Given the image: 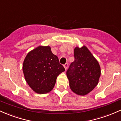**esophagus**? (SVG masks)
Wrapping results in <instances>:
<instances>
[{
  "label": "esophagus",
  "instance_id": "obj_1",
  "mask_svg": "<svg viewBox=\"0 0 121 121\" xmlns=\"http://www.w3.org/2000/svg\"><path fill=\"white\" fill-rule=\"evenodd\" d=\"M68 65L67 63H66L64 65V67L65 69V70H67V68H68Z\"/></svg>",
  "mask_w": 121,
  "mask_h": 121
}]
</instances>
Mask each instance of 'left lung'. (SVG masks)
Instances as JSON below:
<instances>
[{
	"label": "left lung",
	"instance_id": "8db88e82",
	"mask_svg": "<svg viewBox=\"0 0 121 121\" xmlns=\"http://www.w3.org/2000/svg\"><path fill=\"white\" fill-rule=\"evenodd\" d=\"M75 61L67 72L69 87L76 94L84 96L94 90L99 83L100 67L91 52L83 45L74 49Z\"/></svg>",
	"mask_w": 121,
	"mask_h": 121
}]
</instances>
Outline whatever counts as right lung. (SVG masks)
I'll return each mask as SVG.
<instances>
[{"label":"right lung","instance_id":"1","mask_svg":"<svg viewBox=\"0 0 121 121\" xmlns=\"http://www.w3.org/2000/svg\"><path fill=\"white\" fill-rule=\"evenodd\" d=\"M22 69L29 87L38 94L51 91L57 76L65 71L49 46H38L29 52L24 60Z\"/></svg>","mask_w":121,"mask_h":121}]
</instances>
